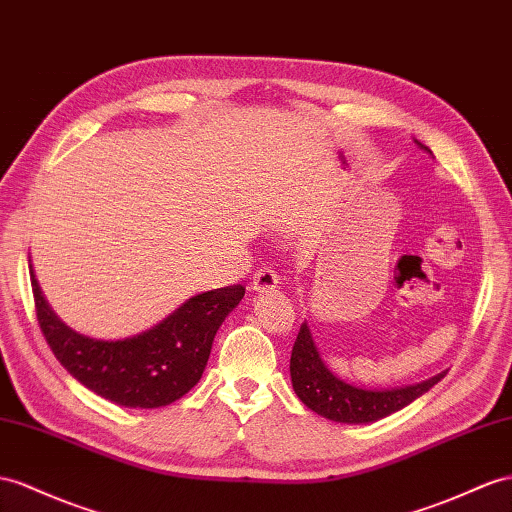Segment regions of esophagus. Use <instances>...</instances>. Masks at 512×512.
<instances>
[{
  "label": "esophagus",
  "mask_w": 512,
  "mask_h": 512,
  "mask_svg": "<svg viewBox=\"0 0 512 512\" xmlns=\"http://www.w3.org/2000/svg\"><path fill=\"white\" fill-rule=\"evenodd\" d=\"M279 285V274L274 272L272 268H268V266H264V268H259L257 272H255V277H253V290L255 292H270V290H274V287Z\"/></svg>",
  "instance_id": "obj_1"
}]
</instances>
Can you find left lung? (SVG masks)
I'll use <instances>...</instances> for the list:
<instances>
[{
    "mask_svg": "<svg viewBox=\"0 0 512 512\" xmlns=\"http://www.w3.org/2000/svg\"><path fill=\"white\" fill-rule=\"evenodd\" d=\"M419 147L430 153V149L424 147V144H419ZM290 374L296 396L303 400L305 406L326 419L342 424H368L396 413L404 409L406 404H411L415 398L422 396V393H426L430 387H435L445 376V372H441L424 383L385 391L359 389L355 385H348L339 381L331 370H326L316 346H313L307 324H300V331L292 348Z\"/></svg>",
    "mask_w": 512,
    "mask_h": 512,
    "instance_id": "left-lung-1",
    "label": "left lung"
}]
</instances>
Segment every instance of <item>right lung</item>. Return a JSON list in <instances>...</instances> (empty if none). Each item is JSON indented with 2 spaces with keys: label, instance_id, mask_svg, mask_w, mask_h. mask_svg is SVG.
Instances as JSON below:
<instances>
[{
  "label": "right lung",
  "instance_id": "obj_1",
  "mask_svg": "<svg viewBox=\"0 0 512 512\" xmlns=\"http://www.w3.org/2000/svg\"><path fill=\"white\" fill-rule=\"evenodd\" d=\"M30 281L38 326L64 370L97 396L129 409H157L186 396L201 381L220 324L244 298L242 285L203 292L155 329L103 342L62 324L32 270Z\"/></svg>",
  "mask_w": 512,
  "mask_h": 512
}]
</instances>
